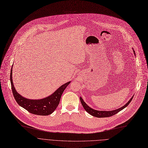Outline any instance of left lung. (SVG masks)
Instances as JSON below:
<instances>
[{"mask_svg": "<svg viewBox=\"0 0 148 148\" xmlns=\"http://www.w3.org/2000/svg\"><path fill=\"white\" fill-rule=\"evenodd\" d=\"M134 53H135L134 51ZM133 97L129 101L128 103L125 104L123 107H121L120 108H119L117 110H112V111H98V110H95L92 108H91L90 107H89L87 104H86V103L84 101V100L82 99V98L81 97L80 98V100L81 102V104L83 106V107L84 108V109L89 113L90 114V115H92L94 117H99V118H101V117H111L113 115H115L116 114H117L119 111H120L121 110H122L123 109H124L125 107H126L130 103L131 101L133 99Z\"/></svg>", "mask_w": 148, "mask_h": 148, "instance_id": "left-lung-1", "label": "left lung"}]
</instances>
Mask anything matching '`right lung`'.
Returning a JSON list of instances; mask_svg holds the SVG:
<instances>
[{"mask_svg":"<svg viewBox=\"0 0 148 148\" xmlns=\"http://www.w3.org/2000/svg\"><path fill=\"white\" fill-rule=\"evenodd\" d=\"M12 68H11L10 71V81L13 95L16 103L20 106L23 107L33 114L40 116H48L51 114L59 106L62 95L66 88L71 83V82H68L61 86L58 90H56L55 92L47 98L37 100L29 99L22 97L16 91L12 79Z\"/></svg>","mask_w":148,"mask_h":148,"instance_id":"obj_1","label":"right lung"}]
</instances>
